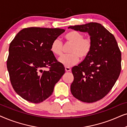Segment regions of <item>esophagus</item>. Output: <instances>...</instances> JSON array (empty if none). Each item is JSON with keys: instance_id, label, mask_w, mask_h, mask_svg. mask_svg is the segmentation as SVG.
Wrapping results in <instances>:
<instances>
[{"instance_id": "1", "label": "esophagus", "mask_w": 127, "mask_h": 127, "mask_svg": "<svg viewBox=\"0 0 127 127\" xmlns=\"http://www.w3.org/2000/svg\"><path fill=\"white\" fill-rule=\"evenodd\" d=\"M65 70L66 71V72H70L71 70V69L69 67H65Z\"/></svg>"}]
</instances>
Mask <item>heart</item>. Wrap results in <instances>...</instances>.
I'll list each match as a JSON object with an SVG mask.
<instances>
[{
    "mask_svg": "<svg viewBox=\"0 0 127 127\" xmlns=\"http://www.w3.org/2000/svg\"><path fill=\"white\" fill-rule=\"evenodd\" d=\"M67 43L72 44L67 55H62L58 59V61L66 67H70L77 63L79 57L81 60L86 58L91 51L93 43L89 37L84 38V35L76 31L67 33L64 36ZM62 43L61 40L55 39L51 44L50 50L52 53L60 56L62 53Z\"/></svg>",
    "mask_w": 127,
    "mask_h": 127,
    "instance_id": "heart-1",
    "label": "heart"
}]
</instances>
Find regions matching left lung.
I'll use <instances>...</instances> for the list:
<instances>
[{
	"mask_svg": "<svg viewBox=\"0 0 127 127\" xmlns=\"http://www.w3.org/2000/svg\"><path fill=\"white\" fill-rule=\"evenodd\" d=\"M68 28L87 32L93 43L90 54L72 69L74 80L71 93L82 102L98 101L109 93L120 73L121 54L117 41L110 32L96 22Z\"/></svg>",
	"mask_w": 127,
	"mask_h": 127,
	"instance_id": "1",
	"label": "left lung"
}]
</instances>
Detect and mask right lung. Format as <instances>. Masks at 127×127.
Segmentation results:
<instances>
[{"label": "right lung", "instance_id": "obj_1", "mask_svg": "<svg viewBox=\"0 0 127 127\" xmlns=\"http://www.w3.org/2000/svg\"><path fill=\"white\" fill-rule=\"evenodd\" d=\"M60 28L31 27L20 31L9 46L7 67L17 94L39 103L53 93L65 69L50 50L55 39L65 32ZM50 66L48 71L43 70Z\"/></svg>", "mask_w": 127, "mask_h": 127}]
</instances>
